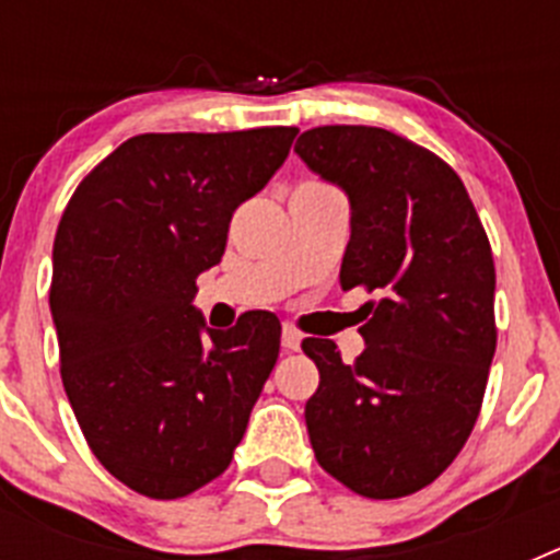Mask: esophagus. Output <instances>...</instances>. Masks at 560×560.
I'll return each instance as SVG.
<instances>
[{"label": "esophagus", "mask_w": 560, "mask_h": 560, "mask_svg": "<svg viewBox=\"0 0 560 560\" xmlns=\"http://www.w3.org/2000/svg\"><path fill=\"white\" fill-rule=\"evenodd\" d=\"M300 341H303V334L296 328H291V325H285L283 328V348L285 350H300Z\"/></svg>", "instance_id": "1"}]
</instances>
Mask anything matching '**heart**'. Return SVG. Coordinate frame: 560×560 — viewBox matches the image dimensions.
Returning a JSON list of instances; mask_svg holds the SVG:
<instances>
[{
  "label": "heart",
  "instance_id": "heart-1",
  "mask_svg": "<svg viewBox=\"0 0 560 560\" xmlns=\"http://www.w3.org/2000/svg\"><path fill=\"white\" fill-rule=\"evenodd\" d=\"M303 187H325V185H316V182H308V185H303Z\"/></svg>",
  "mask_w": 560,
  "mask_h": 560
}]
</instances>
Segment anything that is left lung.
<instances>
[{"label":"left lung","mask_w":560,"mask_h":560,"mask_svg":"<svg viewBox=\"0 0 560 560\" xmlns=\"http://www.w3.org/2000/svg\"><path fill=\"white\" fill-rule=\"evenodd\" d=\"M294 151L350 199L341 289L364 305L368 348L305 339L319 389L305 404L316 463L368 499H398L446 471L471 434L497 350V269L452 165L373 126H319Z\"/></svg>","instance_id":"left-lung-1"}]
</instances>
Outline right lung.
Here are the masks:
<instances>
[{
    "label": "right lung",
    "instance_id": "1",
    "mask_svg": "<svg viewBox=\"0 0 560 560\" xmlns=\"http://www.w3.org/2000/svg\"><path fill=\"white\" fill-rule=\"evenodd\" d=\"M294 126L140 133L83 176L52 246L61 381L89 448L131 491L182 499L230 468L277 353L280 319L205 328L196 277L232 212L285 162Z\"/></svg>",
    "mask_w": 560,
    "mask_h": 560
}]
</instances>
